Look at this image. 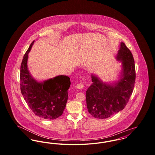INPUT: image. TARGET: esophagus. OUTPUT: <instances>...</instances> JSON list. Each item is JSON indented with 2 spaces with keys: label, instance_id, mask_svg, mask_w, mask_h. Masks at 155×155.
Wrapping results in <instances>:
<instances>
[{
  "label": "esophagus",
  "instance_id": "1",
  "mask_svg": "<svg viewBox=\"0 0 155 155\" xmlns=\"http://www.w3.org/2000/svg\"><path fill=\"white\" fill-rule=\"evenodd\" d=\"M75 87H76V88H77L82 89L84 88V84H83L82 82H80V83L77 84L75 85Z\"/></svg>",
  "mask_w": 155,
  "mask_h": 155
}]
</instances>
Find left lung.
Here are the masks:
<instances>
[{"label":"left lung","mask_w":155,"mask_h":155,"mask_svg":"<svg viewBox=\"0 0 155 155\" xmlns=\"http://www.w3.org/2000/svg\"><path fill=\"white\" fill-rule=\"evenodd\" d=\"M121 63L120 78L106 82L91 74L92 84L86 92L87 107L93 117L108 118L125 107L133 93L135 80V62L133 54L125 44L121 42L116 56Z\"/></svg>","instance_id":"8db88e82"}]
</instances>
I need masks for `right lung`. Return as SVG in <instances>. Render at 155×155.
<instances>
[{
    "label": "right lung",
    "instance_id": "obj_1",
    "mask_svg": "<svg viewBox=\"0 0 155 155\" xmlns=\"http://www.w3.org/2000/svg\"><path fill=\"white\" fill-rule=\"evenodd\" d=\"M34 42L30 45L21 64V92L31 110L37 116L48 120L56 119L63 114L66 107L70 79L66 75H60L39 82L31 75L27 61Z\"/></svg>",
    "mask_w": 155,
    "mask_h": 155
}]
</instances>
